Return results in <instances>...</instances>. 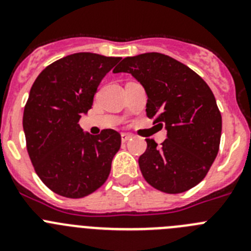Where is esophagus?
I'll return each instance as SVG.
<instances>
[{"mask_svg":"<svg viewBox=\"0 0 251 251\" xmlns=\"http://www.w3.org/2000/svg\"><path fill=\"white\" fill-rule=\"evenodd\" d=\"M130 137L132 136H130L129 133H122V142H123V143H126L127 141H129Z\"/></svg>","mask_w":251,"mask_h":251,"instance_id":"1","label":"esophagus"}]
</instances>
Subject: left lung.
<instances>
[{"mask_svg":"<svg viewBox=\"0 0 251 251\" xmlns=\"http://www.w3.org/2000/svg\"><path fill=\"white\" fill-rule=\"evenodd\" d=\"M113 73H129L145 86L147 117L165 126L167 139H153L138 163L145 179L166 194H181L200 183L220 147L221 113L210 86L177 60L159 54L129 56Z\"/></svg>","mask_w":251,"mask_h":251,"instance_id":"8db88e82","label":"left lung"}]
</instances>
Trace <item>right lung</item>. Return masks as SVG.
I'll list each match as a JSON object with an SVG mask.
<instances>
[{"mask_svg":"<svg viewBox=\"0 0 251 251\" xmlns=\"http://www.w3.org/2000/svg\"><path fill=\"white\" fill-rule=\"evenodd\" d=\"M119 60L93 52L68 55L46 66L31 86L22 119L26 148L37 176L60 196H88L109 176L121 134L113 129L84 134L79 119Z\"/></svg>","mask_w":251,"mask_h":251,"instance_id":"1","label":"right lung"}]
</instances>
